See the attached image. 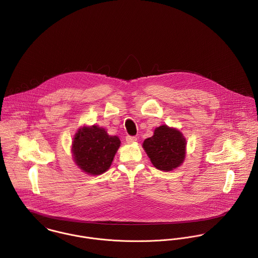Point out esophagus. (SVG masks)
I'll return each instance as SVG.
<instances>
[{"instance_id": "34e87169", "label": "esophagus", "mask_w": 258, "mask_h": 258, "mask_svg": "<svg viewBox=\"0 0 258 258\" xmlns=\"http://www.w3.org/2000/svg\"><path fill=\"white\" fill-rule=\"evenodd\" d=\"M125 142H126L127 144H130V145H132V144H135V143L137 142V138H136V137H131V136H127V137H125Z\"/></svg>"}]
</instances>
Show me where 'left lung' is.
<instances>
[{
    "instance_id": "8db88e82",
    "label": "left lung",
    "mask_w": 258,
    "mask_h": 258,
    "mask_svg": "<svg viewBox=\"0 0 258 258\" xmlns=\"http://www.w3.org/2000/svg\"><path fill=\"white\" fill-rule=\"evenodd\" d=\"M143 148L155 167L171 171L185 159L186 140L177 128L162 124L155 127L153 137L145 140Z\"/></svg>"
}]
</instances>
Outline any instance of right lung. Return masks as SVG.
Wrapping results in <instances>:
<instances>
[{
  "mask_svg": "<svg viewBox=\"0 0 258 258\" xmlns=\"http://www.w3.org/2000/svg\"><path fill=\"white\" fill-rule=\"evenodd\" d=\"M120 146L116 136H109L98 125L81 126L72 143L73 159L78 167L90 175L105 172Z\"/></svg>",
  "mask_w": 258,
  "mask_h": 258,
  "instance_id": "right-lung-1",
  "label": "right lung"
}]
</instances>
